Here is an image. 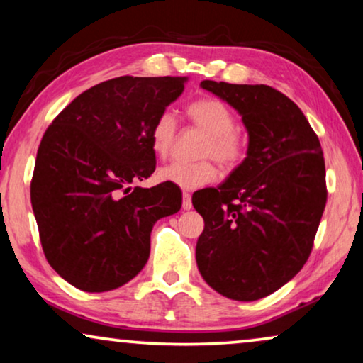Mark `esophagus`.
Wrapping results in <instances>:
<instances>
[{
    "label": "esophagus",
    "instance_id": "obj_1",
    "mask_svg": "<svg viewBox=\"0 0 363 363\" xmlns=\"http://www.w3.org/2000/svg\"><path fill=\"white\" fill-rule=\"evenodd\" d=\"M183 203H182V208L183 210H191V195L188 191H183Z\"/></svg>",
    "mask_w": 363,
    "mask_h": 363
}]
</instances>
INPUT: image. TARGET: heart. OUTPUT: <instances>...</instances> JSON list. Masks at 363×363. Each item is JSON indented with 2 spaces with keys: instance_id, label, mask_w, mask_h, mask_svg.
Segmentation results:
<instances>
[{
  "instance_id": "1",
  "label": "heart",
  "mask_w": 363,
  "mask_h": 363,
  "mask_svg": "<svg viewBox=\"0 0 363 363\" xmlns=\"http://www.w3.org/2000/svg\"><path fill=\"white\" fill-rule=\"evenodd\" d=\"M186 116L193 125L206 133L201 157H215L223 167L233 168L245 158V138L236 128V117L226 102L216 97H201L186 107ZM177 138V121L170 112H162L153 122L150 145L157 157L165 158ZM218 178L213 160L195 163L173 162L158 170V180L183 190H196L210 185Z\"/></svg>"
}]
</instances>
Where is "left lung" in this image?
Wrapping results in <instances>:
<instances>
[{
	"label": "left lung",
	"instance_id": "left-lung-1",
	"mask_svg": "<svg viewBox=\"0 0 363 363\" xmlns=\"http://www.w3.org/2000/svg\"><path fill=\"white\" fill-rule=\"evenodd\" d=\"M242 117L247 155L218 188L193 195L205 220L203 279L228 299L257 301L306 264L327 201L319 137L299 107L264 84L203 81Z\"/></svg>",
	"mask_w": 363,
	"mask_h": 363
}]
</instances>
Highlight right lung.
Wrapping results in <instances>:
<instances>
[{
    "mask_svg": "<svg viewBox=\"0 0 363 363\" xmlns=\"http://www.w3.org/2000/svg\"><path fill=\"white\" fill-rule=\"evenodd\" d=\"M186 77L122 76L77 96L44 132L31 205L44 256L86 292L117 289L150 256L155 223L182 208L175 185L132 188L155 172L150 130Z\"/></svg>",
    "mask_w": 363,
    "mask_h": 363,
    "instance_id": "1",
    "label": "right lung"
}]
</instances>
